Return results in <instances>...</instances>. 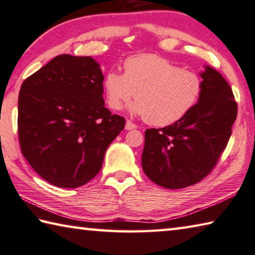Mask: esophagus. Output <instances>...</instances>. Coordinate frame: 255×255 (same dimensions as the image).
Listing matches in <instances>:
<instances>
[{
    "mask_svg": "<svg viewBox=\"0 0 255 255\" xmlns=\"http://www.w3.org/2000/svg\"><path fill=\"white\" fill-rule=\"evenodd\" d=\"M136 128H137V125L131 123L130 120H127L126 126H125V129H126V130H132V129H136Z\"/></svg>",
    "mask_w": 255,
    "mask_h": 255,
    "instance_id": "esophagus-1",
    "label": "esophagus"
}]
</instances>
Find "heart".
Listing matches in <instances>:
<instances>
[{
    "label": "heart",
    "instance_id": "1",
    "mask_svg": "<svg viewBox=\"0 0 255 255\" xmlns=\"http://www.w3.org/2000/svg\"><path fill=\"white\" fill-rule=\"evenodd\" d=\"M103 88L111 109L122 110L135 96L132 114L153 126L165 127L189 114L199 101L204 84L197 73L161 56L143 54L125 60L124 74L108 72Z\"/></svg>",
    "mask_w": 255,
    "mask_h": 255
}]
</instances>
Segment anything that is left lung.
<instances>
[{"instance_id": "obj_1", "label": "left lung", "mask_w": 255, "mask_h": 255, "mask_svg": "<svg viewBox=\"0 0 255 255\" xmlns=\"http://www.w3.org/2000/svg\"><path fill=\"white\" fill-rule=\"evenodd\" d=\"M201 96L175 124L145 131L141 166L154 183L182 189L208 175L226 148L237 116L232 88L221 73L206 66Z\"/></svg>"}]
</instances>
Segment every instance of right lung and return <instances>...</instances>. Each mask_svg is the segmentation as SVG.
Listing matches in <instances>:
<instances>
[{
	"label": "right lung",
	"mask_w": 255,
	"mask_h": 255,
	"mask_svg": "<svg viewBox=\"0 0 255 255\" xmlns=\"http://www.w3.org/2000/svg\"><path fill=\"white\" fill-rule=\"evenodd\" d=\"M100 65L90 56L59 55L21 85V152L42 179L59 188L88 183L126 120L103 100Z\"/></svg>",
	"instance_id": "obj_1"
}]
</instances>
